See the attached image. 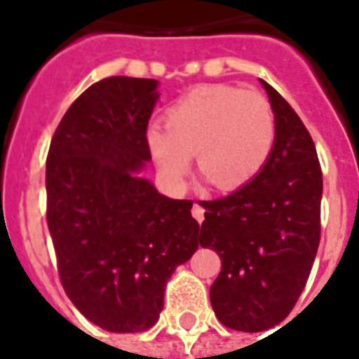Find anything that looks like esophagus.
<instances>
[{"label":"esophagus","instance_id":"obj_1","mask_svg":"<svg viewBox=\"0 0 359 359\" xmlns=\"http://www.w3.org/2000/svg\"><path fill=\"white\" fill-rule=\"evenodd\" d=\"M191 216H194V218H196L197 222L201 224L203 219H205V208H203L199 203H196V205H194V208H191Z\"/></svg>","mask_w":359,"mask_h":359}]
</instances>
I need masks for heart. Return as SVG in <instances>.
Here are the masks:
<instances>
[{
	"label": "heart",
	"instance_id": "obj_1",
	"mask_svg": "<svg viewBox=\"0 0 359 359\" xmlns=\"http://www.w3.org/2000/svg\"><path fill=\"white\" fill-rule=\"evenodd\" d=\"M276 143L272 104L257 89L201 86L165 114V128L147 130V145L169 184H184L197 168L219 190H235L261 173Z\"/></svg>",
	"mask_w": 359,
	"mask_h": 359
}]
</instances>
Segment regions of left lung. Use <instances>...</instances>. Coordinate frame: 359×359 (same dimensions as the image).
<instances>
[{
    "mask_svg": "<svg viewBox=\"0 0 359 359\" xmlns=\"http://www.w3.org/2000/svg\"><path fill=\"white\" fill-rule=\"evenodd\" d=\"M276 115V143L255 179L201 201L203 248L222 259L210 304L224 326L262 332L287 318L306 287L320 242L323 171L302 119L261 80Z\"/></svg>",
    "mask_w": 359,
    "mask_h": 359,
    "instance_id": "obj_1",
    "label": "left lung"
}]
</instances>
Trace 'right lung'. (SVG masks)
Segmentation results:
<instances>
[{
	"label": "right lung",
	"instance_id": "obj_1",
	"mask_svg": "<svg viewBox=\"0 0 359 359\" xmlns=\"http://www.w3.org/2000/svg\"><path fill=\"white\" fill-rule=\"evenodd\" d=\"M158 81L111 76L67 109L46 158V219L63 289L114 334L145 332L179 264L201 244L190 199L140 177Z\"/></svg>",
	"mask_w": 359,
	"mask_h": 359
}]
</instances>
